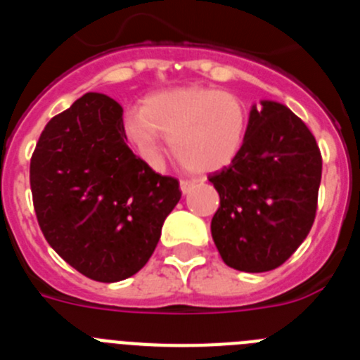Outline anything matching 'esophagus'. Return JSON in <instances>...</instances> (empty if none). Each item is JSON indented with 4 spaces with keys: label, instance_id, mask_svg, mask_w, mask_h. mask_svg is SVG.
I'll list each match as a JSON object with an SVG mask.
<instances>
[{
    "label": "esophagus",
    "instance_id": "obj_1",
    "mask_svg": "<svg viewBox=\"0 0 360 360\" xmlns=\"http://www.w3.org/2000/svg\"><path fill=\"white\" fill-rule=\"evenodd\" d=\"M195 180H182V182H180V189H182L184 195H187V193L195 187Z\"/></svg>",
    "mask_w": 360,
    "mask_h": 360
}]
</instances>
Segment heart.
I'll return each instance as SVG.
<instances>
[{
  "mask_svg": "<svg viewBox=\"0 0 360 360\" xmlns=\"http://www.w3.org/2000/svg\"><path fill=\"white\" fill-rule=\"evenodd\" d=\"M247 128L249 111L240 98L207 86L158 91L126 115L129 139L149 164L160 162L162 134L176 160L193 173L231 164L243 148Z\"/></svg>",
  "mask_w": 360,
  "mask_h": 360,
  "instance_id": "obj_1",
  "label": "heart"
}]
</instances>
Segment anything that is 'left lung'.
<instances>
[{
  "instance_id": "8db88e82",
  "label": "left lung",
  "mask_w": 360,
  "mask_h": 360,
  "mask_svg": "<svg viewBox=\"0 0 360 360\" xmlns=\"http://www.w3.org/2000/svg\"><path fill=\"white\" fill-rule=\"evenodd\" d=\"M319 146L287 106H252L243 148L231 165L209 174L219 195L212 240L231 269H278L308 236L317 211Z\"/></svg>"
}]
</instances>
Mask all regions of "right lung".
I'll list each match as a JSON object with an SVG mask.
<instances>
[{
  "label": "right lung",
  "mask_w": 360,
  "mask_h": 360,
  "mask_svg": "<svg viewBox=\"0 0 360 360\" xmlns=\"http://www.w3.org/2000/svg\"><path fill=\"white\" fill-rule=\"evenodd\" d=\"M122 106L86 94L53 117L30 160L44 238L86 278L115 283L148 263L182 191L126 144Z\"/></svg>",
  "instance_id": "right-lung-1"
}]
</instances>
